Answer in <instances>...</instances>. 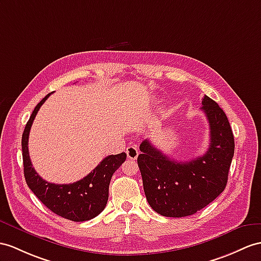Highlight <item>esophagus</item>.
Returning <instances> with one entry per match:
<instances>
[{
	"label": "esophagus",
	"mask_w": 261,
	"mask_h": 261,
	"mask_svg": "<svg viewBox=\"0 0 261 261\" xmlns=\"http://www.w3.org/2000/svg\"><path fill=\"white\" fill-rule=\"evenodd\" d=\"M126 154H127V157L129 158V160H133L135 161L137 156H138V148L136 145H132V146H128V147L126 148Z\"/></svg>",
	"instance_id": "34e87169"
}]
</instances>
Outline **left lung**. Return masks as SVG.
I'll return each instance as SVG.
<instances>
[{
  "label": "left lung",
  "instance_id": "8db88e82",
  "mask_svg": "<svg viewBox=\"0 0 261 261\" xmlns=\"http://www.w3.org/2000/svg\"><path fill=\"white\" fill-rule=\"evenodd\" d=\"M201 110L211 129L202 156L189 162L170 160L148 139L139 146L137 164L149 206L166 217H186L211 204L224 192L234 151L231 127L225 112L204 96Z\"/></svg>",
  "mask_w": 261,
  "mask_h": 261
}]
</instances>
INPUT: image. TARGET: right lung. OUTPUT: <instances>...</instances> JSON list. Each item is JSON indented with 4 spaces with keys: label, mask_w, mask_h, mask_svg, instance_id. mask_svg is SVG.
Masks as SVG:
<instances>
[{
    "label": "right lung",
    "mask_w": 261,
    "mask_h": 261,
    "mask_svg": "<svg viewBox=\"0 0 261 261\" xmlns=\"http://www.w3.org/2000/svg\"><path fill=\"white\" fill-rule=\"evenodd\" d=\"M49 95L50 93L36 105L22 135L25 180L37 198L54 214L72 221L90 220L104 211L109 200V187L112 176L125 162L126 154L120 152L105 157L90 174L73 184L57 185L44 180L31 163L29 135L37 112Z\"/></svg>",
    "instance_id": "add662e5"
}]
</instances>
